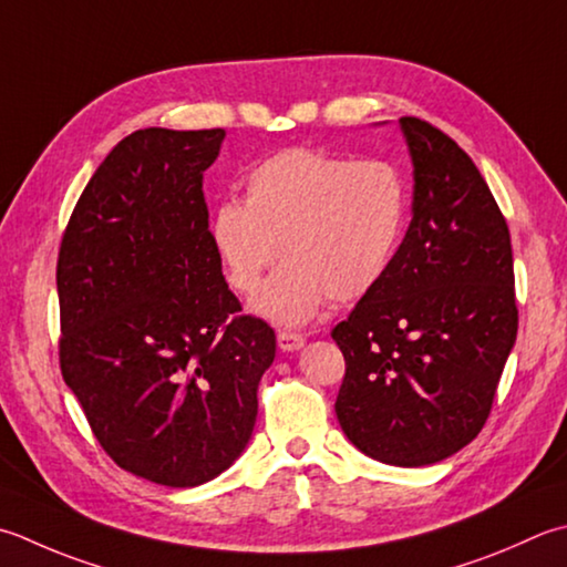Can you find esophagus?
<instances>
[{"label": "esophagus", "instance_id": "esophagus-1", "mask_svg": "<svg viewBox=\"0 0 567 567\" xmlns=\"http://www.w3.org/2000/svg\"><path fill=\"white\" fill-rule=\"evenodd\" d=\"M277 347L282 351H299L305 347V337L295 334V331H280V334H277Z\"/></svg>", "mask_w": 567, "mask_h": 567}]
</instances>
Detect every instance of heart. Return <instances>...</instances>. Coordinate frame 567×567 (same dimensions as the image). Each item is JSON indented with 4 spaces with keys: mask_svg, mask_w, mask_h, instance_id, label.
Segmentation results:
<instances>
[{
    "mask_svg": "<svg viewBox=\"0 0 567 567\" xmlns=\"http://www.w3.org/2000/svg\"><path fill=\"white\" fill-rule=\"evenodd\" d=\"M408 186L391 162H353L285 150L246 176V204H218L208 238L226 280L258 290L282 252L285 268L252 309L277 324H305L327 297L351 302L379 285L401 248Z\"/></svg>",
    "mask_w": 567,
    "mask_h": 567,
    "instance_id": "b5f03b06",
    "label": "heart"
}]
</instances>
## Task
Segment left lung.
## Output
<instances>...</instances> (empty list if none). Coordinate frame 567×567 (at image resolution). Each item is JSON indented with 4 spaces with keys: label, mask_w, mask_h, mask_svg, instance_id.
Segmentation results:
<instances>
[{
    "label": "left lung",
    "mask_w": 567,
    "mask_h": 567,
    "mask_svg": "<svg viewBox=\"0 0 567 567\" xmlns=\"http://www.w3.org/2000/svg\"><path fill=\"white\" fill-rule=\"evenodd\" d=\"M413 220L391 268L334 327L347 373L337 417L363 454L425 467L480 435L514 349L518 309L506 218L457 142L401 117Z\"/></svg>",
    "instance_id": "1"
}]
</instances>
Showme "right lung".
I'll return each instance as SVG.
<instances>
[{
    "label": "right lung",
    "mask_w": 567,
    "mask_h": 567,
    "mask_svg": "<svg viewBox=\"0 0 567 567\" xmlns=\"http://www.w3.org/2000/svg\"><path fill=\"white\" fill-rule=\"evenodd\" d=\"M224 130L147 127L83 188L59 250L61 373L117 467L186 489L240 457L275 331L238 315L208 238Z\"/></svg>",
    "instance_id": "add662e5"
}]
</instances>
